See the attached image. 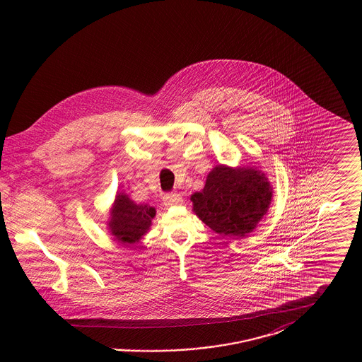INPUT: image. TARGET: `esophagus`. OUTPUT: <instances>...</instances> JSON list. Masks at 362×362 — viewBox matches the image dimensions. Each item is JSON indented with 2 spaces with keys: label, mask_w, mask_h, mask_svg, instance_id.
<instances>
[{
  "label": "esophagus",
  "mask_w": 362,
  "mask_h": 362,
  "mask_svg": "<svg viewBox=\"0 0 362 362\" xmlns=\"http://www.w3.org/2000/svg\"><path fill=\"white\" fill-rule=\"evenodd\" d=\"M183 202L182 197L176 192H167L163 195V205L164 206H176V205H180Z\"/></svg>",
  "instance_id": "34e87169"
}]
</instances>
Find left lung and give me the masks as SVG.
<instances>
[{
	"instance_id": "left-lung-1",
	"label": "left lung",
	"mask_w": 362,
	"mask_h": 362,
	"mask_svg": "<svg viewBox=\"0 0 362 362\" xmlns=\"http://www.w3.org/2000/svg\"><path fill=\"white\" fill-rule=\"evenodd\" d=\"M270 183L252 168L217 165L207 175L202 191L191 197L195 214L221 236L252 232L272 202Z\"/></svg>"
}]
</instances>
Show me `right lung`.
Listing matches in <instances>:
<instances>
[{
	"mask_svg": "<svg viewBox=\"0 0 362 362\" xmlns=\"http://www.w3.org/2000/svg\"><path fill=\"white\" fill-rule=\"evenodd\" d=\"M155 214V207L136 205L127 195L119 194L115 199L108 225L117 240L132 244L145 235Z\"/></svg>",
	"mask_w": 362,
	"mask_h": 362,
	"instance_id": "right-lung-1",
	"label": "right lung"
}]
</instances>
